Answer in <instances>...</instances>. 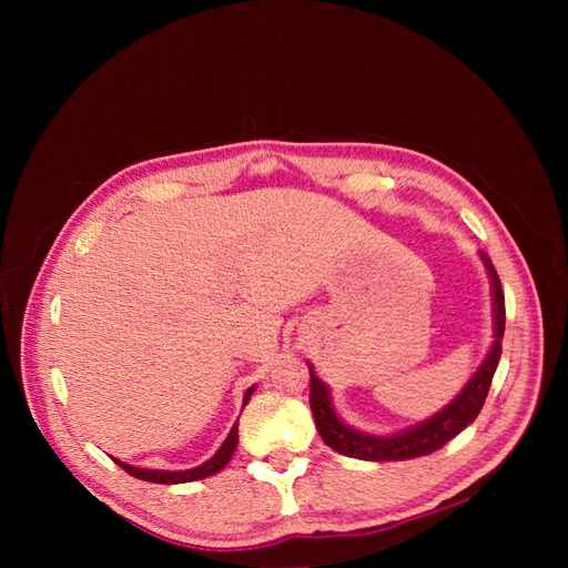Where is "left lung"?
Instances as JSON below:
<instances>
[{"mask_svg":"<svg viewBox=\"0 0 568 568\" xmlns=\"http://www.w3.org/2000/svg\"><path fill=\"white\" fill-rule=\"evenodd\" d=\"M480 263L486 265V272L490 277V298H493V343L490 351L486 353L484 363L471 374V379L464 384V388L455 395V398L438 409L436 415L428 419L403 428L388 436H376L359 432V428L351 426L338 417V412L332 400V390L320 376L315 374L313 365L311 369V409L315 417V426L322 436V440L329 445L332 450L367 462H400L422 455H432L434 450L443 448L445 443L453 440L459 432H464L476 417L480 407L486 403V395L493 382V374L497 369L503 355V336H505V294L500 277L490 263V257L480 251Z\"/></svg>","mask_w":568,"mask_h":568,"instance_id":"left-lung-1","label":"left lung"}]
</instances>
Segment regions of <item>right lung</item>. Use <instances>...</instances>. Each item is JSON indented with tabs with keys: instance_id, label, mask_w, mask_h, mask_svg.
<instances>
[{
	"instance_id": "obj_1",
	"label": "right lung",
	"mask_w": 568,
	"mask_h": 568,
	"mask_svg": "<svg viewBox=\"0 0 568 568\" xmlns=\"http://www.w3.org/2000/svg\"><path fill=\"white\" fill-rule=\"evenodd\" d=\"M255 386H251L246 393H244V407L246 403L251 400ZM236 443H239V422L232 426V432L227 434L225 443L220 445L217 453L205 459L203 464H199V467L194 469H184V471H165V469H142V467H134V464H128V462H120L113 457V462L118 464V467H123L130 476L134 478H142V480H151V484H189V480H199V478H205V476H213L217 474L220 469L227 467V462L232 459L234 450H236Z\"/></svg>"
}]
</instances>
